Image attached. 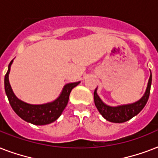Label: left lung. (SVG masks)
Returning a JSON list of instances; mask_svg holds the SVG:
<instances>
[{"label": "left lung", "mask_w": 158, "mask_h": 158, "mask_svg": "<svg viewBox=\"0 0 158 158\" xmlns=\"http://www.w3.org/2000/svg\"><path fill=\"white\" fill-rule=\"evenodd\" d=\"M152 84V74H150L147 89L143 96L134 103L126 105L110 106L105 104L97 94V89L94 91V103L98 110L106 120L113 123H123L130 120L131 118L138 115L143 110L147 103L150 94V89Z\"/></svg>", "instance_id": "left-lung-1"}]
</instances>
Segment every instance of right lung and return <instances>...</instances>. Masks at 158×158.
<instances>
[{"instance_id": "right-lung-1", "label": "right lung", "mask_w": 158, "mask_h": 158, "mask_svg": "<svg viewBox=\"0 0 158 158\" xmlns=\"http://www.w3.org/2000/svg\"><path fill=\"white\" fill-rule=\"evenodd\" d=\"M13 60L9 64L8 70L5 75V91L11 107L17 115L27 122L36 125H44L54 122L61 115L67 106L70 92L80 82L65 84L60 96L55 101L41 105H33L21 101L15 95L9 82V74Z\"/></svg>"}]
</instances>
